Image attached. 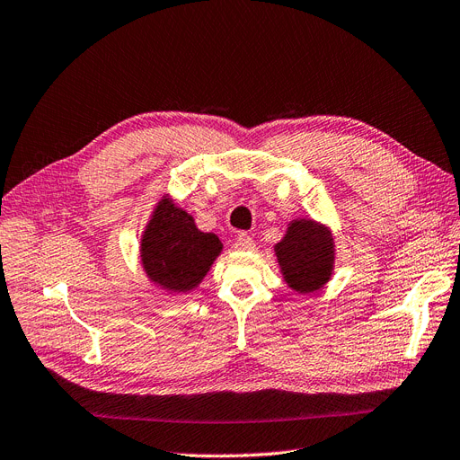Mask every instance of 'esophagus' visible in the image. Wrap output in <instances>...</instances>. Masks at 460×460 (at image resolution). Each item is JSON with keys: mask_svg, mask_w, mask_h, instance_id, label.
I'll list each match as a JSON object with an SVG mask.
<instances>
[{"mask_svg": "<svg viewBox=\"0 0 460 460\" xmlns=\"http://www.w3.org/2000/svg\"><path fill=\"white\" fill-rule=\"evenodd\" d=\"M234 248L238 252H250V250L255 248V243H253V238L250 234L241 233V234H236V238H234Z\"/></svg>", "mask_w": 460, "mask_h": 460, "instance_id": "esophagus-1", "label": "esophagus"}]
</instances>
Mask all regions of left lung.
<instances>
[{
	"label": "left lung",
	"instance_id": "left-lung-1",
	"mask_svg": "<svg viewBox=\"0 0 460 460\" xmlns=\"http://www.w3.org/2000/svg\"><path fill=\"white\" fill-rule=\"evenodd\" d=\"M288 286L298 293L322 289L332 274L334 244L331 231L312 219H295L282 243L274 246Z\"/></svg>",
	"mask_w": 460,
	"mask_h": 460
}]
</instances>
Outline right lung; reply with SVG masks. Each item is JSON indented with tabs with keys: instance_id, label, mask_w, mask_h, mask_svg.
I'll return each mask as SVG.
<instances>
[{
	"instance_id": "add662e5",
	"label": "right lung",
	"mask_w": 460,
	"mask_h": 460,
	"mask_svg": "<svg viewBox=\"0 0 460 460\" xmlns=\"http://www.w3.org/2000/svg\"><path fill=\"white\" fill-rule=\"evenodd\" d=\"M222 248L216 234L201 233L186 210L162 199L145 229L141 259L154 284L186 293L201 284Z\"/></svg>"
}]
</instances>
